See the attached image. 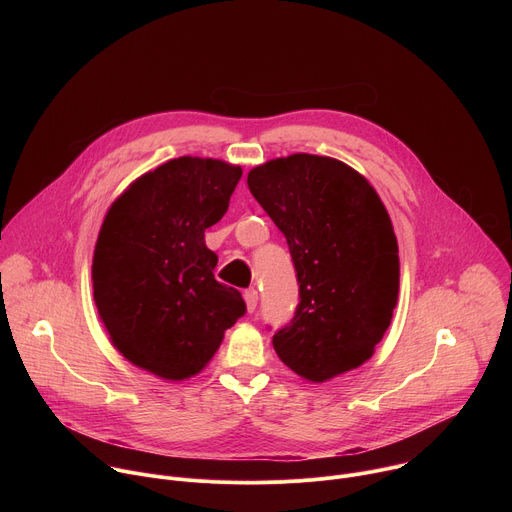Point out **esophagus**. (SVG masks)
<instances>
[{"mask_svg":"<svg viewBox=\"0 0 512 512\" xmlns=\"http://www.w3.org/2000/svg\"><path fill=\"white\" fill-rule=\"evenodd\" d=\"M245 304H247V312H255L257 310V304H259V294L257 289H247L245 291Z\"/></svg>","mask_w":512,"mask_h":512,"instance_id":"esophagus-1","label":"esophagus"}]
</instances>
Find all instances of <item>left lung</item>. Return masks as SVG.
<instances>
[{
	"label": "left lung",
	"mask_w": 512,
	"mask_h": 512,
	"mask_svg": "<svg viewBox=\"0 0 512 512\" xmlns=\"http://www.w3.org/2000/svg\"><path fill=\"white\" fill-rule=\"evenodd\" d=\"M255 200L285 235L300 304L273 334L285 367L324 383L367 362L399 296V247L385 204L350 166L312 154L249 172Z\"/></svg>",
	"instance_id": "left-lung-1"
}]
</instances>
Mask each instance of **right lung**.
<instances>
[{
	"mask_svg": "<svg viewBox=\"0 0 512 512\" xmlns=\"http://www.w3.org/2000/svg\"><path fill=\"white\" fill-rule=\"evenodd\" d=\"M241 166L176 158L137 178L107 210L93 296L113 346L166 381L198 375L247 306L214 279L204 231L229 208Z\"/></svg>",
	"mask_w": 512,
	"mask_h": 512,
	"instance_id": "obj_1",
	"label": "right lung"
}]
</instances>
